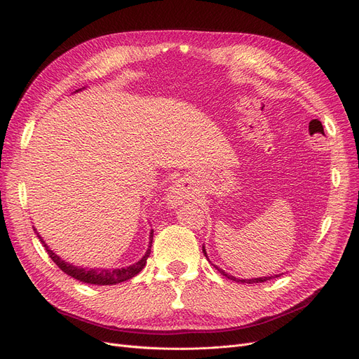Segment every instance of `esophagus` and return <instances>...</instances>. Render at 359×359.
I'll use <instances>...</instances> for the list:
<instances>
[{
    "instance_id": "34e87169",
    "label": "esophagus",
    "mask_w": 359,
    "mask_h": 359,
    "mask_svg": "<svg viewBox=\"0 0 359 359\" xmlns=\"http://www.w3.org/2000/svg\"><path fill=\"white\" fill-rule=\"evenodd\" d=\"M186 184H184V182L183 180H179V182H176L172 187H170V191H168V202H170V205H177V203H180L182 202V199H184L186 198Z\"/></svg>"
}]
</instances>
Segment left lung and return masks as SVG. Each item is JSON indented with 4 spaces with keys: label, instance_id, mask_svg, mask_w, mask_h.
<instances>
[{
    "label": "left lung",
    "instance_id": "8db88e82",
    "mask_svg": "<svg viewBox=\"0 0 359 359\" xmlns=\"http://www.w3.org/2000/svg\"><path fill=\"white\" fill-rule=\"evenodd\" d=\"M202 252H203V255H205L206 257H208V255H206V250H205V246H202ZM214 266H215V265H214ZM215 269H217L221 275H224L225 278H229V279L236 280V282H243V284H259V282H266V280H271V279L279 276V275H273V276H260V278H252V279H238V278H236V276H233V275H229L227 272H224V271L219 269L218 266H215Z\"/></svg>",
    "mask_w": 359,
    "mask_h": 359
}]
</instances>
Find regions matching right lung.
<instances>
[{"label":"right lung","mask_w":359,"mask_h":359,"mask_svg":"<svg viewBox=\"0 0 359 359\" xmlns=\"http://www.w3.org/2000/svg\"><path fill=\"white\" fill-rule=\"evenodd\" d=\"M79 91H81V88L75 90V93H79ZM34 233L37 234L41 243L45 246L49 257L56 263V266H58L67 275H69L71 278L81 280V282H84V284H93V285H116V284H121V282H125L130 278H134L137 273H140L142 271V268L145 266L147 259L151 253V244H153V236H154V231L151 230L148 249H147L145 255L138 262H135L134 265H129L126 268H118V269H113V268L111 269H104V268L75 266V265H72V263L62 260L58 255L53 253V250L49 249V246L45 243V240L41 237V234L36 231V229H34Z\"/></svg>","instance_id":"obj_1"}]
</instances>
